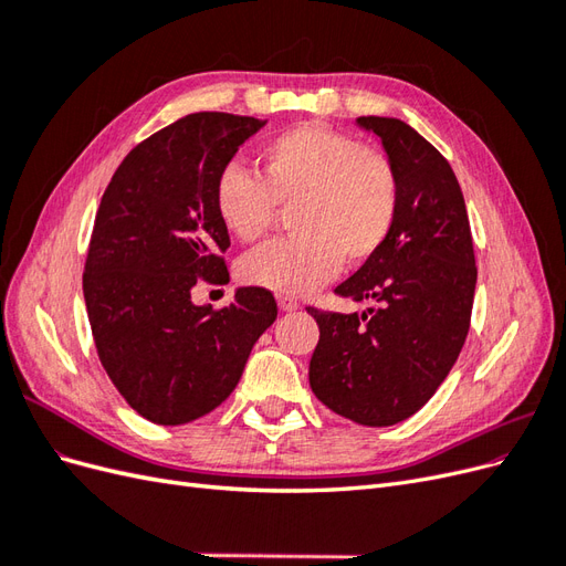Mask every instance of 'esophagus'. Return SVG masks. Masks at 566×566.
<instances>
[{"label": "esophagus", "mask_w": 566, "mask_h": 566, "mask_svg": "<svg viewBox=\"0 0 566 566\" xmlns=\"http://www.w3.org/2000/svg\"><path fill=\"white\" fill-rule=\"evenodd\" d=\"M279 310L281 312H295V310H300V302L295 297L279 295Z\"/></svg>", "instance_id": "esophagus-1"}]
</instances>
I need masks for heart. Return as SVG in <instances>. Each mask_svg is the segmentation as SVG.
I'll list each match as a JSON object with an SVG mask.
<instances>
[{"instance_id":"1","label":"heart","mask_w":566,"mask_h":566,"mask_svg":"<svg viewBox=\"0 0 566 566\" xmlns=\"http://www.w3.org/2000/svg\"><path fill=\"white\" fill-rule=\"evenodd\" d=\"M260 177L227 165L214 181L217 217L235 241L254 243L294 205L295 233L262 245L241 262V279L281 295H306L331 281L342 262L378 254L399 208L391 163L354 136L323 125L290 127L260 146Z\"/></svg>"}]
</instances>
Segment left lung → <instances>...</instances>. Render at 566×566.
<instances>
[{
	"instance_id": "obj_1",
	"label": "left lung",
	"mask_w": 566,
	"mask_h": 566,
	"mask_svg": "<svg viewBox=\"0 0 566 566\" xmlns=\"http://www.w3.org/2000/svg\"><path fill=\"white\" fill-rule=\"evenodd\" d=\"M380 136L399 208L378 254L335 293L375 302L364 314L310 312L321 339L310 385L337 416L389 427L420 410L465 345L476 269L460 184L447 158L397 117H356Z\"/></svg>"
}]
</instances>
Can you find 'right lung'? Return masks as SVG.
<instances>
[{
    "instance_id": "right-lung-1",
    "label": "right lung",
    "mask_w": 566,
    "mask_h": 566,
    "mask_svg": "<svg viewBox=\"0 0 566 566\" xmlns=\"http://www.w3.org/2000/svg\"><path fill=\"white\" fill-rule=\"evenodd\" d=\"M264 125L231 113L186 115L129 150L101 198L84 304L108 378L156 424L214 410L279 316L264 287H238L219 312L191 300L198 281L229 276L214 181Z\"/></svg>"
}]
</instances>
